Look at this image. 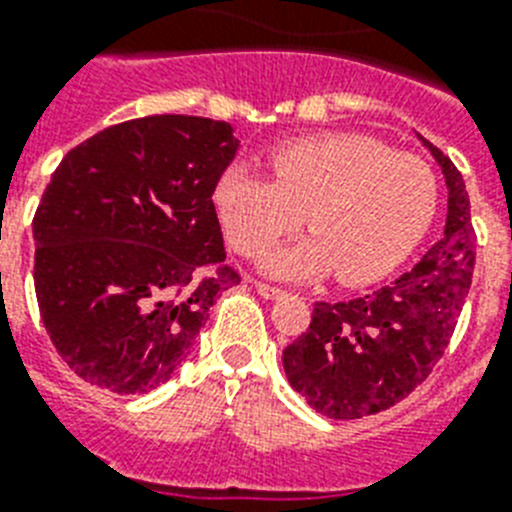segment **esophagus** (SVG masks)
Instances as JSON below:
<instances>
[{
	"mask_svg": "<svg viewBox=\"0 0 512 512\" xmlns=\"http://www.w3.org/2000/svg\"><path fill=\"white\" fill-rule=\"evenodd\" d=\"M255 289H257V294L263 296V299H278V296H283V289H278V286H270V283H263V281H255Z\"/></svg>",
	"mask_w": 512,
	"mask_h": 512,
	"instance_id": "esophagus-1",
	"label": "esophagus"
}]
</instances>
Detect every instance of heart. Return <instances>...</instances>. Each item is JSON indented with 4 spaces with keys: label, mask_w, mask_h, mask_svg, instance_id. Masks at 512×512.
I'll use <instances>...</instances> for the list:
<instances>
[{
    "label": "heart",
    "mask_w": 512,
    "mask_h": 512,
    "mask_svg": "<svg viewBox=\"0 0 512 512\" xmlns=\"http://www.w3.org/2000/svg\"><path fill=\"white\" fill-rule=\"evenodd\" d=\"M273 179L229 166L213 190L218 221L236 252L263 255L302 226L315 236L276 249L265 270L312 278L336 270L362 286L390 276L419 247L437 210V179L422 158L354 132L296 137L268 153Z\"/></svg>",
    "instance_id": "obj_1"
}]
</instances>
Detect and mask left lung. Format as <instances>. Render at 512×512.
<instances>
[{"label":"left lung","mask_w":512,"mask_h":512,"mask_svg":"<svg viewBox=\"0 0 512 512\" xmlns=\"http://www.w3.org/2000/svg\"><path fill=\"white\" fill-rule=\"evenodd\" d=\"M448 184L440 242L390 286L351 302H317L307 333L283 349L291 388L328 419H362L403 401L448 349L476 260L466 182L424 140Z\"/></svg>","instance_id":"obj_1"}]
</instances>
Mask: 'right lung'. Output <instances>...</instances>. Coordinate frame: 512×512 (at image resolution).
<instances>
[{"mask_svg":"<svg viewBox=\"0 0 512 512\" xmlns=\"http://www.w3.org/2000/svg\"><path fill=\"white\" fill-rule=\"evenodd\" d=\"M239 140L229 122L156 114L72 148L33 216L41 320L77 377L111 393L156 390L197 341L226 265L213 205Z\"/></svg>","mask_w":512,"mask_h":512,"instance_id":"right-lung-1","label":"right lung"}]
</instances>
